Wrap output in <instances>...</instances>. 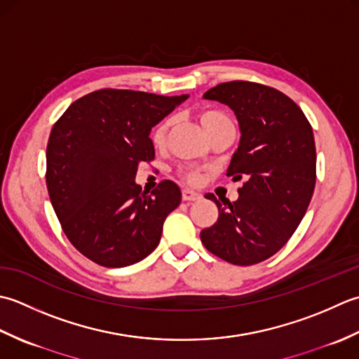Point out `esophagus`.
Returning a JSON list of instances; mask_svg holds the SVG:
<instances>
[{
  "instance_id": "obj_1",
  "label": "esophagus",
  "mask_w": 359,
  "mask_h": 359,
  "mask_svg": "<svg viewBox=\"0 0 359 359\" xmlns=\"http://www.w3.org/2000/svg\"><path fill=\"white\" fill-rule=\"evenodd\" d=\"M181 196H182V201H198V200H201V195L194 192V190H190V189L182 190Z\"/></svg>"
}]
</instances>
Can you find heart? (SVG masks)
Masks as SVG:
<instances>
[{"label":"heart","instance_id":"b5f03b06","mask_svg":"<svg viewBox=\"0 0 359 359\" xmlns=\"http://www.w3.org/2000/svg\"><path fill=\"white\" fill-rule=\"evenodd\" d=\"M198 116H200V121L203 123L204 130L208 131L209 136L214 135L215 131L220 130L222 127L232 123L228 116H226L222 111H218V109H214V108L203 109V111H200ZM172 123H173V118H164L155 128H153L151 142L155 144L156 147H161V145L165 144V139H167V135H169V130L172 127ZM181 177L184 181L190 182V184H198L201 175H200V172H196V170H184V172H181Z\"/></svg>","mask_w":359,"mask_h":359}]
</instances>
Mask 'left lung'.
I'll use <instances>...</instances> for the list:
<instances>
[{
  "mask_svg": "<svg viewBox=\"0 0 359 359\" xmlns=\"http://www.w3.org/2000/svg\"><path fill=\"white\" fill-rule=\"evenodd\" d=\"M204 99L228 105L241 137L228 177L243 178L238 200L218 201V220L203 229L206 250L232 265H255L274 255L302 222L316 184V145L309 119L276 88L233 80Z\"/></svg>",
  "mask_w": 359,
  "mask_h": 359,
  "instance_id": "1",
  "label": "left lung"
}]
</instances>
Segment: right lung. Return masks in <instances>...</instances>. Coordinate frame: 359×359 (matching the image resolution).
<instances>
[{"label": "right lung", "mask_w": 359, "mask_h": 359, "mask_svg": "<svg viewBox=\"0 0 359 359\" xmlns=\"http://www.w3.org/2000/svg\"><path fill=\"white\" fill-rule=\"evenodd\" d=\"M187 97L105 88L72 102L54 123L48 194L65 236L86 259L122 268L155 251L181 190L165 180L149 195L135 177L155 159L151 127Z\"/></svg>", "instance_id": "1"}]
</instances>
